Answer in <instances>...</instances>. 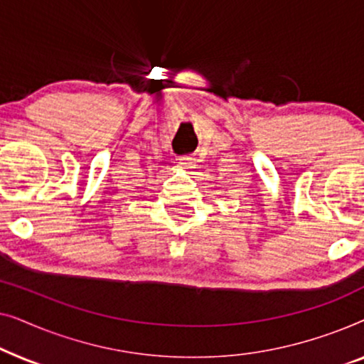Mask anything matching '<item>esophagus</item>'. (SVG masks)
Returning <instances> with one entry per match:
<instances>
[{"mask_svg": "<svg viewBox=\"0 0 364 364\" xmlns=\"http://www.w3.org/2000/svg\"><path fill=\"white\" fill-rule=\"evenodd\" d=\"M178 166H181L182 168H193V166H196V161H193L192 157H181L178 159Z\"/></svg>", "mask_w": 364, "mask_h": 364, "instance_id": "esophagus-1", "label": "esophagus"}]
</instances>
